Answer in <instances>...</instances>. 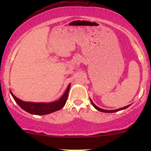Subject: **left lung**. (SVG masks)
Returning <instances> with one entry per match:
<instances>
[{
	"label": "left lung",
	"mask_w": 151,
	"mask_h": 151,
	"mask_svg": "<svg viewBox=\"0 0 151 151\" xmlns=\"http://www.w3.org/2000/svg\"><path fill=\"white\" fill-rule=\"evenodd\" d=\"M90 101H91V104H92V105L93 106V107H94L95 109H97V110L100 111H101V112H105V113H114V112H116V111H120V110H123V109H125L127 108V107L129 106H129H125V107H123V108H121V109H116V110H105V109H100V108H99L98 106H96L93 103L92 101H91V99H90Z\"/></svg>",
	"instance_id": "left-lung-1"
}]
</instances>
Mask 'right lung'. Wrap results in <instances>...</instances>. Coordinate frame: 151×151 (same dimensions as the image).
<instances>
[{
    "label": "right lung",
    "mask_w": 151,
    "mask_h": 151,
    "mask_svg": "<svg viewBox=\"0 0 151 151\" xmlns=\"http://www.w3.org/2000/svg\"><path fill=\"white\" fill-rule=\"evenodd\" d=\"M70 88V84H69L67 90L63 94V96L60 98L58 101L52 102V103H32V102H25L22 101L19 99L13 94V93L10 92L12 96H13L14 100L20 106L21 108L25 110V111L32 114H36V115H45V114H48L52 113L54 111L60 110L65 106L67 101V97H68L69 90Z\"/></svg>",
    "instance_id": "right-lung-1"
}]
</instances>
